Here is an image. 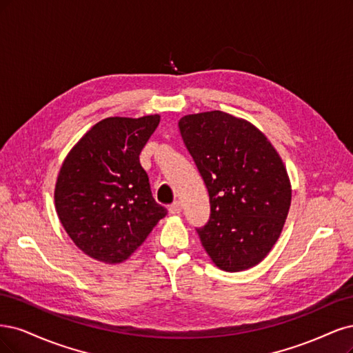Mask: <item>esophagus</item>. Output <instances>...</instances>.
Masks as SVG:
<instances>
[{"label": "esophagus", "instance_id": "34e87169", "mask_svg": "<svg viewBox=\"0 0 353 353\" xmlns=\"http://www.w3.org/2000/svg\"><path fill=\"white\" fill-rule=\"evenodd\" d=\"M168 211H170V214H180L181 212V203L179 202V201H176V202H173L172 205L168 207Z\"/></svg>", "mask_w": 353, "mask_h": 353}]
</instances>
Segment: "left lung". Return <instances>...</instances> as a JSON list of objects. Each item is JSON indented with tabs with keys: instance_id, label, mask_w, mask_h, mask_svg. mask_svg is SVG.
Segmentation results:
<instances>
[{
	"instance_id": "1",
	"label": "left lung",
	"mask_w": 353,
	"mask_h": 353,
	"mask_svg": "<svg viewBox=\"0 0 353 353\" xmlns=\"http://www.w3.org/2000/svg\"><path fill=\"white\" fill-rule=\"evenodd\" d=\"M179 129L210 195V220L196 229L203 249L224 271L259 264L290 208L280 155L254 124L223 111L181 117Z\"/></svg>"
}]
</instances>
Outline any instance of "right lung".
I'll return each instance as SVG.
<instances>
[{
    "instance_id": "obj_1",
    "label": "right lung",
    "mask_w": 353,
    "mask_h": 353,
    "mask_svg": "<svg viewBox=\"0 0 353 353\" xmlns=\"http://www.w3.org/2000/svg\"><path fill=\"white\" fill-rule=\"evenodd\" d=\"M158 123V114L104 119L65 157L55 210L67 234L90 258L123 263L165 217L139 161Z\"/></svg>"
}]
</instances>
